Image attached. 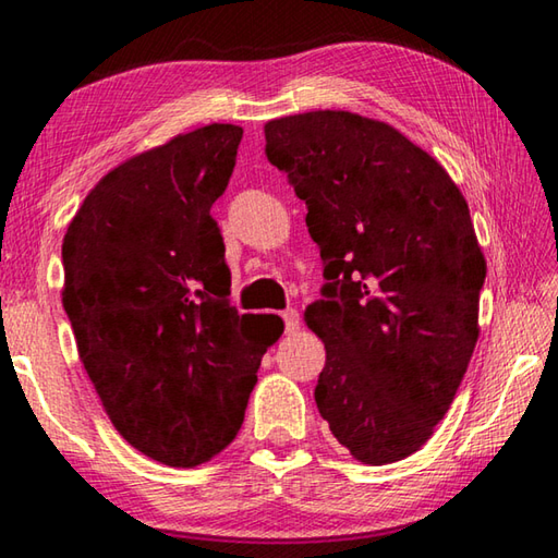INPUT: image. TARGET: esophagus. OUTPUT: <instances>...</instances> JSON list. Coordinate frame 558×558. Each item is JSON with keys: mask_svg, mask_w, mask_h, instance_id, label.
<instances>
[{"mask_svg": "<svg viewBox=\"0 0 558 558\" xmlns=\"http://www.w3.org/2000/svg\"><path fill=\"white\" fill-rule=\"evenodd\" d=\"M280 317H282V323H286V332H298V329H300V313H298V310L288 307Z\"/></svg>", "mask_w": 558, "mask_h": 558, "instance_id": "esophagus-1", "label": "esophagus"}]
</instances>
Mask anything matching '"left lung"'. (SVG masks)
I'll return each instance as SVG.
<instances>
[{
  "label": "left lung",
  "mask_w": 558,
  "mask_h": 558,
  "mask_svg": "<svg viewBox=\"0 0 558 558\" xmlns=\"http://www.w3.org/2000/svg\"><path fill=\"white\" fill-rule=\"evenodd\" d=\"M268 162L307 206L325 263L305 323L327 349L315 401L366 465L421 450L477 344L485 256L465 196L426 149L347 110L270 120Z\"/></svg>",
  "instance_id": "8db88e82"
}]
</instances>
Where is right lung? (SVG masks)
Instances as JSON below:
<instances>
[{"mask_svg": "<svg viewBox=\"0 0 558 558\" xmlns=\"http://www.w3.org/2000/svg\"><path fill=\"white\" fill-rule=\"evenodd\" d=\"M243 130L199 128L130 157L90 189L63 235V310L81 362L132 448L169 468L235 438L276 315L229 305L211 206Z\"/></svg>", "mask_w": 558, "mask_h": 558, "instance_id": "right-lung-1", "label": "right lung"}]
</instances>
